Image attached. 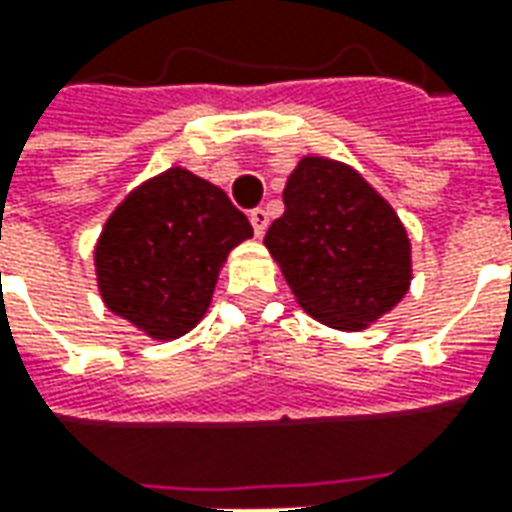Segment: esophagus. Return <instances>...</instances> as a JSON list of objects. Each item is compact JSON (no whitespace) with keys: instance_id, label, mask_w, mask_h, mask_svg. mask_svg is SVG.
Listing matches in <instances>:
<instances>
[{"instance_id":"esophagus-1","label":"esophagus","mask_w":512,"mask_h":512,"mask_svg":"<svg viewBox=\"0 0 512 512\" xmlns=\"http://www.w3.org/2000/svg\"><path fill=\"white\" fill-rule=\"evenodd\" d=\"M249 222L255 227V235H263L268 227V213L263 208H255V211L249 213Z\"/></svg>"}]
</instances>
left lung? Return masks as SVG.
Instances as JSON below:
<instances>
[{
	"mask_svg": "<svg viewBox=\"0 0 512 512\" xmlns=\"http://www.w3.org/2000/svg\"><path fill=\"white\" fill-rule=\"evenodd\" d=\"M266 241L293 296L343 332L376 323L411 285V244L392 205L348 164L304 156Z\"/></svg>",
	"mask_w": 512,
	"mask_h": 512,
	"instance_id": "8db88e82",
	"label": "left lung"
}]
</instances>
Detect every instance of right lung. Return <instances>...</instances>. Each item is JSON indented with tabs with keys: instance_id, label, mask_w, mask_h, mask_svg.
Returning a JSON list of instances; mask_svg holds the SVG:
<instances>
[{
	"instance_id": "right-lung-1",
	"label": "right lung",
	"mask_w": 512,
	"mask_h": 512,
	"mask_svg": "<svg viewBox=\"0 0 512 512\" xmlns=\"http://www.w3.org/2000/svg\"><path fill=\"white\" fill-rule=\"evenodd\" d=\"M252 224L219 186L172 167L120 202L95 246L109 310L153 340L191 332L211 304L230 249Z\"/></svg>"
}]
</instances>
